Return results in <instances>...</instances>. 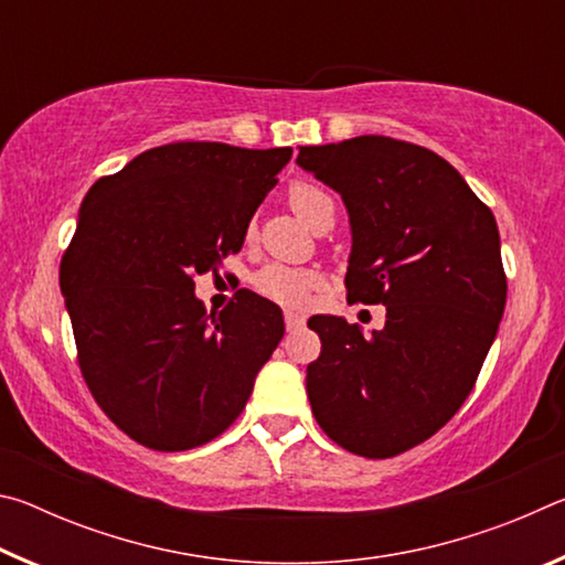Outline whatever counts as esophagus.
<instances>
[{"instance_id":"1","label":"esophagus","mask_w":565,"mask_h":565,"mask_svg":"<svg viewBox=\"0 0 565 565\" xmlns=\"http://www.w3.org/2000/svg\"><path fill=\"white\" fill-rule=\"evenodd\" d=\"M284 321H286V329H299V327H303V317H301V313H294V311H286L284 313Z\"/></svg>"}]
</instances>
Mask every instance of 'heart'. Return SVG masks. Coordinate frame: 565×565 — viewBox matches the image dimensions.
I'll return each mask as SVG.
<instances>
[{
    "label": "heart",
    "instance_id": "1",
    "mask_svg": "<svg viewBox=\"0 0 565 565\" xmlns=\"http://www.w3.org/2000/svg\"><path fill=\"white\" fill-rule=\"evenodd\" d=\"M289 204L306 224L317 228L327 218H333V199L321 186L311 181H294L289 186ZM254 226L248 228V236ZM319 286V276L309 269H294V266L269 264L254 276V289L266 299L286 306V309H306L311 301V291Z\"/></svg>",
    "mask_w": 565,
    "mask_h": 565
}]
</instances>
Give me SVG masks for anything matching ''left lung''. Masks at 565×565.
Listing matches in <instances>:
<instances>
[{
	"instance_id": "obj_1",
	"label": "left lung",
	"mask_w": 565,
	"mask_h": 565,
	"mask_svg": "<svg viewBox=\"0 0 565 565\" xmlns=\"http://www.w3.org/2000/svg\"><path fill=\"white\" fill-rule=\"evenodd\" d=\"M296 164L349 212V301L386 306V327L371 333L341 317L313 319L311 411L351 454H404L461 408L499 331V226L446 159L408 141L369 134L299 147Z\"/></svg>"
}]
</instances>
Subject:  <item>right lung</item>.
I'll list each match as a JSON object with an SVG mask.
<instances>
[{
  "label": "right lung",
  "instance_id": "right-lung-1",
  "mask_svg": "<svg viewBox=\"0 0 565 565\" xmlns=\"http://www.w3.org/2000/svg\"><path fill=\"white\" fill-rule=\"evenodd\" d=\"M291 147L179 141L94 181L60 286L79 369L104 414L154 451L212 441L242 414L284 337L254 291L206 313L194 276L242 252L248 222Z\"/></svg>",
  "mask_w": 565,
  "mask_h": 565
}]
</instances>
